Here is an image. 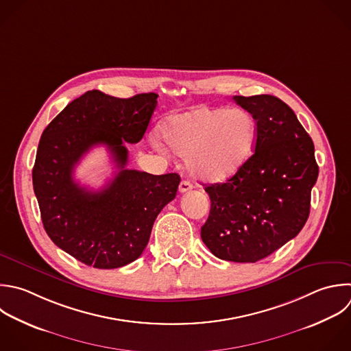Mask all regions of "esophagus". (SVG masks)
Segmentation results:
<instances>
[{
    "label": "esophagus",
    "mask_w": 351,
    "mask_h": 351,
    "mask_svg": "<svg viewBox=\"0 0 351 351\" xmlns=\"http://www.w3.org/2000/svg\"><path fill=\"white\" fill-rule=\"evenodd\" d=\"M192 188H193L192 182H189L188 180H182V181H181V184H180V188H178V191H180L181 193H185V192L191 191Z\"/></svg>",
    "instance_id": "esophagus-1"
}]
</instances>
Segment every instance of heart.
I'll return each mask as SVG.
<instances>
[{
	"label": "heart",
	"mask_w": 351,
	"mask_h": 351,
	"mask_svg": "<svg viewBox=\"0 0 351 351\" xmlns=\"http://www.w3.org/2000/svg\"><path fill=\"white\" fill-rule=\"evenodd\" d=\"M167 147L186 156L192 176L206 182H222L234 176L250 159L258 137L255 118L243 108L200 107L169 118L160 128ZM152 145L165 152L158 136Z\"/></svg>",
	"instance_id": "b5f03b06"
}]
</instances>
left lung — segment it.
Returning a JSON list of instances; mask_svg holds the SVG:
<instances>
[{
    "instance_id": "left-lung-1",
    "label": "left lung",
    "mask_w": 351,
    "mask_h": 351,
    "mask_svg": "<svg viewBox=\"0 0 351 351\" xmlns=\"http://www.w3.org/2000/svg\"><path fill=\"white\" fill-rule=\"evenodd\" d=\"M258 123L254 155L223 184H211L200 236L219 259L256 262L304 226L318 177L314 144L293 111L270 95L233 96Z\"/></svg>"
}]
</instances>
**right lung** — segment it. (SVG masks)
<instances>
[{
	"mask_svg": "<svg viewBox=\"0 0 351 351\" xmlns=\"http://www.w3.org/2000/svg\"><path fill=\"white\" fill-rule=\"evenodd\" d=\"M156 93L118 99L89 90L44 130L33 169L34 193L51 240L80 262L115 269L136 261L158 214L171 202L180 176L129 170V144L138 143L156 108ZM96 145L112 152L119 173L93 193L73 181V169Z\"/></svg>",
	"mask_w": 351,
	"mask_h": 351,
	"instance_id": "add662e5",
	"label": "right lung"
}]
</instances>
